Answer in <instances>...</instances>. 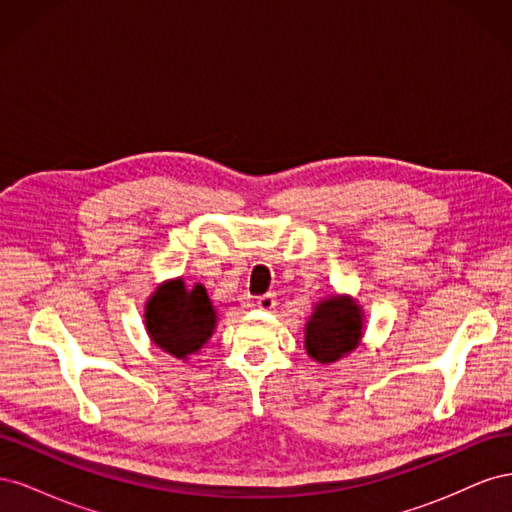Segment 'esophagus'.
<instances>
[{"label":"esophagus","instance_id":"esophagus-1","mask_svg":"<svg viewBox=\"0 0 512 512\" xmlns=\"http://www.w3.org/2000/svg\"><path fill=\"white\" fill-rule=\"evenodd\" d=\"M275 303H277V299H275V294H273V292L262 294V297H258V299H256V305H258L260 309H265V312H269V309H273V307H275Z\"/></svg>","mask_w":512,"mask_h":512}]
</instances>
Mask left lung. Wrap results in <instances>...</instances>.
Listing matches in <instances>:
<instances>
[{
	"label": "left lung",
	"mask_w": 512,
	"mask_h": 512,
	"mask_svg": "<svg viewBox=\"0 0 512 512\" xmlns=\"http://www.w3.org/2000/svg\"><path fill=\"white\" fill-rule=\"evenodd\" d=\"M361 329L359 305L339 297L322 301L305 324L307 354L318 363H333L359 346Z\"/></svg>",
	"instance_id": "left-lung-1"
}]
</instances>
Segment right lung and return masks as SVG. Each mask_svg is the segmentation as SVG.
I'll return each instance as SVG.
<instances>
[{
  "label": "right lung",
  "instance_id": "add662e5",
  "mask_svg": "<svg viewBox=\"0 0 512 512\" xmlns=\"http://www.w3.org/2000/svg\"><path fill=\"white\" fill-rule=\"evenodd\" d=\"M145 324L156 346L185 359L211 337L215 309L203 286L188 290L181 280H175L160 286L149 299Z\"/></svg>",
  "mask_w": 512,
  "mask_h": 512
}]
</instances>
